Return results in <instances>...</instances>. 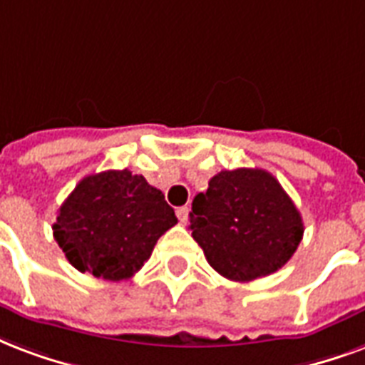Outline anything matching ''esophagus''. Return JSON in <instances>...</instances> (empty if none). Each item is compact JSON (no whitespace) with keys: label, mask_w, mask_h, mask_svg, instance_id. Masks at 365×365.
<instances>
[{"label":"esophagus","mask_w":365,"mask_h":365,"mask_svg":"<svg viewBox=\"0 0 365 365\" xmlns=\"http://www.w3.org/2000/svg\"><path fill=\"white\" fill-rule=\"evenodd\" d=\"M176 216H178V220L182 222V224H185V222H187V216H189V207H180V208H178Z\"/></svg>","instance_id":"34e87169"}]
</instances>
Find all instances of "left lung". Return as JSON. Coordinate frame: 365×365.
<instances>
[{"label":"left lung","instance_id":"obj_1","mask_svg":"<svg viewBox=\"0 0 365 365\" xmlns=\"http://www.w3.org/2000/svg\"><path fill=\"white\" fill-rule=\"evenodd\" d=\"M189 230L208 264L232 282H252L289 262L304 226L269 172L222 170L193 199Z\"/></svg>","mask_w":365,"mask_h":365}]
</instances>
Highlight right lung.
<instances>
[{
	"label": "right lung",
	"mask_w": 365,
	"mask_h": 365,
	"mask_svg": "<svg viewBox=\"0 0 365 365\" xmlns=\"http://www.w3.org/2000/svg\"><path fill=\"white\" fill-rule=\"evenodd\" d=\"M176 224L160 189L130 170H107L86 176L66 197L53 237L78 272L120 282L141 269Z\"/></svg>",
	"instance_id": "right-lung-1"
}]
</instances>
